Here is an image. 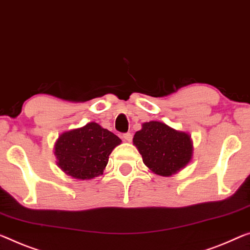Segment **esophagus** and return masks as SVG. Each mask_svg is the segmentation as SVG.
<instances>
[{"mask_svg":"<svg viewBox=\"0 0 250 250\" xmlns=\"http://www.w3.org/2000/svg\"><path fill=\"white\" fill-rule=\"evenodd\" d=\"M123 138H124L125 142H130L133 140V135L130 133H125L124 135H123Z\"/></svg>","mask_w":250,"mask_h":250,"instance_id":"34e87169","label":"esophagus"}]
</instances>
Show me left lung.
<instances>
[{"instance_id": "obj_1", "label": "left lung", "mask_w": 250, "mask_h": 250, "mask_svg": "<svg viewBox=\"0 0 250 250\" xmlns=\"http://www.w3.org/2000/svg\"><path fill=\"white\" fill-rule=\"evenodd\" d=\"M133 143L142 155L144 164L153 173L171 176L192 159L191 136L162 122L144 123L135 133Z\"/></svg>"}]
</instances>
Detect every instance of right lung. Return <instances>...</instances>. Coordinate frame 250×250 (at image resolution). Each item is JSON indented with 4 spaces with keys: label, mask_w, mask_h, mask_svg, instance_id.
<instances>
[{
    "label": "right lung",
    "mask_w": 250,
    "mask_h": 250,
    "mask_svg": "<svg viewBox=\"0 0 250 250\" xmlns=\"http://www.w3.org/2000/svg\"><path fill=\"white\" fill-rule=\"evenodd\" d=\"M121 138L97 123L61 134L55 144L57 164L64 173L78 180L102 175L110 153Z\"/></svg>",
    "instance_id": "add662e5"
}]
</instances>
